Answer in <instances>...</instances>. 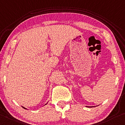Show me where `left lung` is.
I'll use <instances>...</instances> for the list:
<instances>
[{"label": "left lung", "mask_w": 125, "mask_h": 125, "mask_svg": "<svg viewBox=\"0 0 125 125\" xmlns=\"http://www.w3.org/2000/svg\"><path fill=\"white\" fill-rule=\"evenodd\" d=\"M93 107V106H90V107Z\"/></svg>", "instance_id": "8db88e82"}]
</instances>
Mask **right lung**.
<instances>
[{"label":"right lung","instance_id":"right-lung-1","mask_svg":"<svg viewBox=\"0 0 125 125\" xmlns=\"http://www.w3.org/2000/svg\"><path fill=\"white\" fill-rule=\"evenodd\" d=\"M48 104V102H47V104H45V105H46V104ZM22 107H23V108H24V109H27L26 108H25V107H23V106H22Z\"/></svg>","mask_w":125,"mask_h":125}]
</instances>
